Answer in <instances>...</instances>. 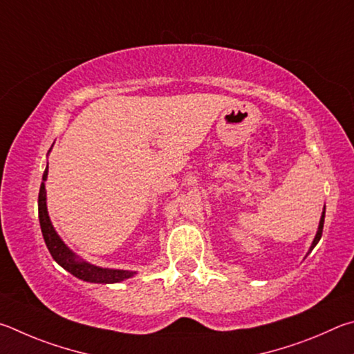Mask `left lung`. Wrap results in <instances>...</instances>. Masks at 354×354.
Here are the masks:
<instances>
[{
	"label": "left lung",
	"mask_w": 354,
	"mask_h": 354,
	"mask_svg": "<svg viewBox=\"0 0 354 354\" xmlns=\"http://www.w3.org/2000/svg\"><path fill=\"white\" fill-rule=\"evenodd\" d=\"M324 222H325V212L322 213V218H320V224H319V230H317V234H315V238H314V241H313V245H311V249H309V252H311L314 247H315V244L319 243L320 241V238H322V232H324Z\"/></svg>",
	"instance_id": "8db88e82"
}]
</instances>
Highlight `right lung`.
Masks as SVG:
<instances>
[{
    "label": "right lung",
    "instance_id": "add662e5",
    "mask_svg": "<svg viewBox=\"0 0 354 354\" xmlns=\"http://www.w3.org/2000/svg\"><path fill=\"white\" fill-rule=\"evenodd\" d=\"M48 176V166L45 172H43V182L39 193V219L40 227L43 233V239L48 247L51 257L57 261L62 268L70 272L74 277L80 278L84 281L90 283H120L122 280L132 277L135 272L129 270H115V269H102L97 266H93L86 261H79L76 255L68 249L64 244V241L59 238V234L55 233L54 227L49 221L48 209H46V191H45V180Z\"/></svg>",
    "mask_w": 354,
    "mask_h": 354
}]
</instances>
